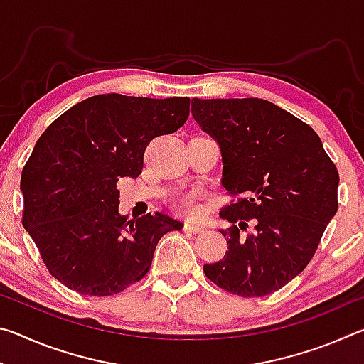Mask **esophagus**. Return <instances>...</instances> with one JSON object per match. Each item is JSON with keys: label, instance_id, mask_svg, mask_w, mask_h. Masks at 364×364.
I'll use <instances>...</instances> for the list:
<instances>
[{"label": "esophagus", "instance_id": "obj_1", "mask_svg": "<svg viewBox=\"0 0 364 364\" xmlns=\"http://www.w3.org/2000/svg\"><path fill=\"white\" fill-rule=\"evenodd\" d=\"M183 230H184V232H193V234H197V232H200L202 230H204V228H202L200 225H194V223H184Z\"/></svg>", "mask_w": 364, "mask_h": 364}]
</instances>
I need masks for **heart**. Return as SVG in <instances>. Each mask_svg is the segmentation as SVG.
Instances as JSON below:
<instances>
[{
    "instance_id": "b5f03b06",
    "label": "heart",
    "mask_w": 364,
    "mask_h": 364,
    "mask_svg": "<svg viewBox=\"0 0 364 364\" xmlns=\"http://www.w3.org/2000/svg\"><path fill=\"white\" fill-rule=\"evenodd\" d=\"M202 194L200 191H188V193L178 194L173 199V207L175 210L181 212L184 215H196L199 212V207H197V199H199Z\"/></svg>"
}]
</instances>
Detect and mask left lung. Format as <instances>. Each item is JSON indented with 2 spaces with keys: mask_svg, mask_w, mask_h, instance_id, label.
<instances>
[{
  "mask_svg": "<svg viewBox=\"0 0 364 364\" xmlns=\"http://www.w3.org/2000/svg\"><path fill=\"white\" fill-rule=\"evenodd\" d=\"M196 122L218 141L223 186L236 197L221 208L228 250L204 264L213 284L239 297H264L315 255L338 207V171L310 125L276 104L193 100Z\"/></svg>",
  "mask_w": 364,
  "mask_h": 364,
  "instance_id": "left-lung-1",
  "label": "left lung"
}]
</instances>
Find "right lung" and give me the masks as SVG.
Returning a JSON list of instances; mask_svg holds the SVG:
<instances>
[{"instance_id":"right-lung-1","label":"right lung","mask_w":364,"mask_h":364,"mask_svg":"<svg viewBox=\"0 0 364 364\" xmlns=\"http://www.w3.org/2000/svg\"><path fill=\"white\" fill-rule=\"evenodd\" d=\"M189 97L97 95L58 117L22 170V225L43 263L70 291L115 295L144 278L154 250L183 223L168 215H119L122 178L143 171L147 144L175 133Z\"/></svg>"}]
</instances>
